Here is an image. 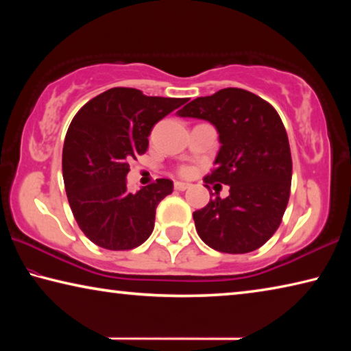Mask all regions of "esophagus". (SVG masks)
<instances>
[{
    "label": "esophagus",
    "instance_id": "esophagus-1",
    "mask_svg": "<svg viewBox=\"0 0 351 351\" xmlns=\"http://www.w3.org/2000/svg\"><path fill=\"white\" fill-rule=\"evenodd\" d=\"M189 187H190L189 182H181V181L175 182V190H178V192H184V190H187Z\"/></svg>",
    "mask_w": 351,
    "mask_h": 351
}]
</instances>
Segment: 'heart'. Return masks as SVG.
I'll return each instance as SVG.
<instances>
[{
	"label": "heart",
	"instance_id": "heart-1",
	"mask_svg": "<svg viewBox=\"0 0 351 351\" xmlns=\"http://www.w3.org/2000/svg\"><path fill=\"white\" fill-rule=\"evenodd\" d=\"M181 173L182 175H189L190 173V167H181Z\"/></svg>",
	"mask_w": 351,
	"mask_h": 351
}]
</instances>
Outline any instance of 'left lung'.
Segmentation results:
<instances>
[{
    "mask_svg": "<svg viewBox=\"0 0 351 351\" xmlns=\"http://www.w3.org/2000/svg\"><path fill=\"white\" fill-rule=\"evenodd\" d=\"M178 114L217 127L221 148L204 182L209 190L213 182L230 187L228 198H212L193 212L201 240L224 254L263 246L282 223L293 178L288 134L278 112L257 94L224 88L192 100Z\"/></svg>",
    "mask_w": 351,
    "mask_h": 351,
    "instance_id": "obj_1",
    "label": "left lung"
}]
</instances>
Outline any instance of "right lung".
<instances>
[{
	"label": "right lung",
	"instance_id": "right-lung-1",
	"mask_svg": "<svg viewBox=\"0 0 351 351\" xmlns=\"http://www.w3.org/2000/svg\"><path fill=\"white\" fill-rule=\"evenodd\" d=\"M186 102L117 86L77 111L64 138L63 181L75 221L94 245L128 251L153 232L156 207L173 182L159 178L132 193L128 162L147 152L154 123Z\"/></svg>",
	"mask_w": 351,
	"mask_h": 351
}]
</instances>
